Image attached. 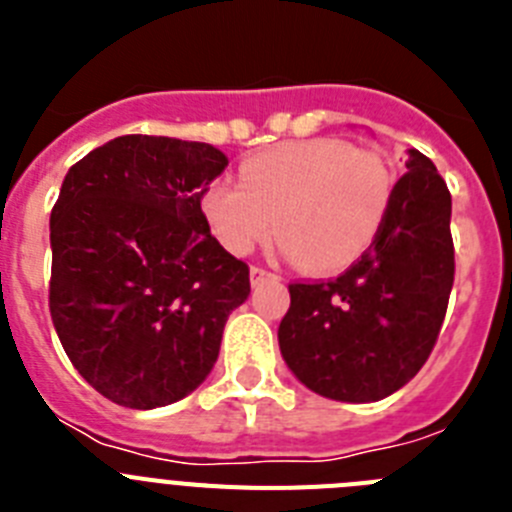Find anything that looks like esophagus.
<instances>
[{
    "instance_id": "esophagus-1",
    "label": "esophagus",
    "mask_w": 512,
    "mask_h": 512,
    "mask_svg": "<svg viewBox=\"0 0 512 512\" xmlns=\"http://www.w3.org/2000/svg\"><path fill=\"white\" fill-rule=\"evenodd\" d=\"M266 279H277V274H271V271L261 269V266H251V284H253V287H259V284L266 282Z\"/></svg>"
}]
</instances>
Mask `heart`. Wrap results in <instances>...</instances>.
<instances>
[{
  "label": "heart",
  "mask_w": 512,
  "mask_h": 512,
  "mask_svg": "<svg viewBox=\"0 0 512 512\" xmlns=\"http://www.w3.org/2000/svg\"><path fill=\"white\" fill-rule=\"evenodd\" d=\"M392 176L377 153L346 140H292L241 164V184L217 179L202 215L220 246L246 256L279 228L282 251L320 274L359 261L390 207Z\"/></svg>",
  "instance_id": "1"
}]
</instances>
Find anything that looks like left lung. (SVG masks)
<instances>
[{"mask_svg":"<svg viewBox=\"0 0 512 512\" xmlns=\"http://www.w3.org/2000/svg\"><path fill=\"white\" fill-rule=\"evenodd\" d=\"M369 251L338 279L289 284L279 348L307 390L377 402L420 372L454 287L451 194L410 148Z\"/></svg>","mask_w":512,"mask_h":512,"instance_id":"8db88e82","label":"left lung"}]
</instances>
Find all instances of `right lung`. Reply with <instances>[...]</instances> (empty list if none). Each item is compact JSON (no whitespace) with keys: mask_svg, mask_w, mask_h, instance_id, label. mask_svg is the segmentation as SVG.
Here are the masks:
<instances>
[{"mask_svg":"<svg viewBox=\"0 0 512 512\" xmlns=\"http://www.w3.org/2000/svg\"><path fill=\"white\" fill-rule=\"evenodd\" d=\"M228 158L210 143L120 135L66 174L51 212V318L76 372L122 408L182 400L215 366L248 266L202 215Z\"/></svg>","mask_w":512,"mask_h":512,"instance_id":"right-lung-1","label":"right lung"}]
</instances>
